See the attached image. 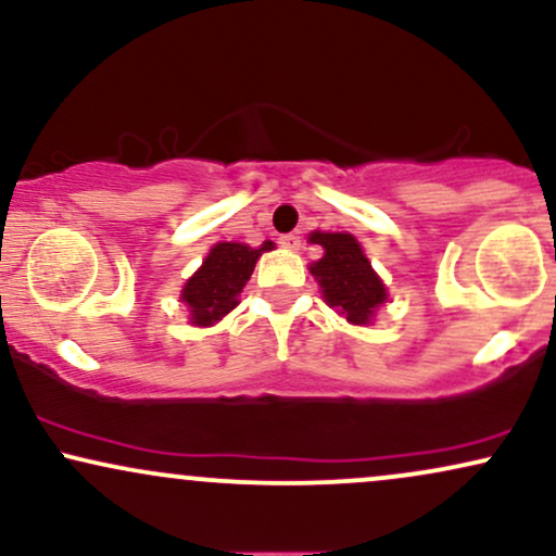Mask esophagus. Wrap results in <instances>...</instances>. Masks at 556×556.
Wrapping results in <instances>:
<instances>
[{
  "label": "esophagus",
  "instance_id": "34e87169",
  "mask_svg": "<svg viewBox=\"0 0 556 556\" xmlns=\"http://www.w3.org/2000/svg\"><path fill=\"white\" fill-rule=\"evenodd\" d=\"M279 245H282L285 251H298L300 238L298 235H282V238H279Z\"/></svg>",
  "mask_w": 556,
  "mask_h": 556
}]
</instances>
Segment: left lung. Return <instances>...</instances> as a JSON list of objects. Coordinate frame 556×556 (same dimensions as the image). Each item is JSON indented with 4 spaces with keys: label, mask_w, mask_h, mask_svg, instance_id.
Segmentation results:
<instances>
[{
    "label": "left lung",
    "mask_w": 556,
    "mask_h": 556,
    "mask_svg": "<svg viewBox=\"0 0 556 556\" xmlns=\"http://www.w3.org/2000/svg\"><path fill=\"white\" fill-rule=\"evenodd\" d=\"M311 242L324 248V258L311 266L331 308L340 311L353 324H368L374 311L387 300V287L363 256V248L353 235L314 232Z\"/></svg>",
    "instance_id": "1"
}]
</instances>
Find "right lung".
<instances>
[{"mask_svg": "<svg viewBox=\"0 0 556 556\" xmlns=\"http://www.w3.org/2000/svg\"><path fill=\"white\" fill-rule=\"evenodd\" d=\"M264 251H271L269 240L261 248L216 242L201 269L185 282L182 290V300L188 303L193 324L208 327L238 305V295L251 279L253 266Z\"/></svg>", "mask_w": 556, "mask_h": 556, "instance_id": "obj_1", "label": "right lung"}]
</instances>
